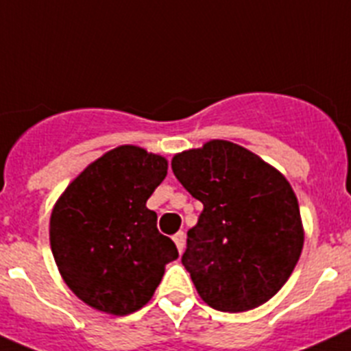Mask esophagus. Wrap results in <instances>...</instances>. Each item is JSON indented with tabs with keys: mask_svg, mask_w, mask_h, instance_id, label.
I'll list each match as a JSON object with an SVG mask.
<instances>
[{
	"mask_svg": "<svg viewBox=\"0 0 351 351\" xmlns=\"http://www.w3.org/2000/svg\"><path fill=\"white\" fill-rule=\"evenodd\" d=\"M173 243H176V246H178V251L179 253H182V250H184V234L182 232H178V234H173Z\"/></svg>",
	"mask_w": 351,
	"mask_h": 351,
	"instance_id": "obj_1",
	"label": "esophagus"
}]
</instances>
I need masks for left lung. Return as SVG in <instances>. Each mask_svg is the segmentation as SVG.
<instances>
[{
    "mask_svg": "<svg viewBox=\"0 0 351 351\" xmlns=\"http://www.w3.org/2000/svg\"><path fill=\"white\" fill-rule=\"evenodd\" d=\"M172 170L204 204L182 255L198 295L226 313L267 302L288 281L304 246L299 202L287 178L228 141L178 153Z\"/></svg>",
    "mask_w": 351,
    "mask_h": 351,
    "instance_id": "obj_1",
    "label": "left lung"
}]
</instances>
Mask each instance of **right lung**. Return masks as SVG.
<instances>
[{"instance_id":"right-lung-1","label":"right lung","mask_w":351,"mask_h":351,"mask_svg":"<svg viewBox=\"0 0 351 351\" xmlns=\"http://www.w3.org/2000/svg\"><path fill=\"white\" fill-rule=\"evenodd\" d=\"M167 169L160 154L119 145L89 163L54 204L49 237L56 265L91 308L116 316L138 311L179 256L145 207Z\"/></svg>"}]
</instances>
